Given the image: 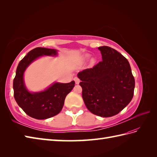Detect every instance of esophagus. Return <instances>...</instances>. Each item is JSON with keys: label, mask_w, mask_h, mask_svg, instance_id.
<instances>
[{"label": "esophagus", "mask_w": 157, "mask_h": 157, "mask_svg": "<svg viewBox=\"0 0 157 157\" xmlns=\"http://www.w3.org/2000/svg\"><path fill=\"white\" fill-rule=\"evenodd\" d=\"M74 80H75V83L76 85H78V84H79V82H80V79L78 78V77H75V78H74Z\"/></svg>", "instance_id": "esophagus-1"}]
</instances>
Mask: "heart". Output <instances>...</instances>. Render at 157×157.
<instances>
[{
	"label": "heart",
	"instance_id": "obj_1",
	"mask_svg": "<svg viewBox=\"0 0 157 157\" xmlns=\"http://www.w3.org/2000/svg\"><path fill=\"white\" fill-rule=\"evenodd\" d=\"M89 58V55H86V58Z\"/></svg>",
	"mask_w": 157,
	"mask_h": 157
}]
</instances>
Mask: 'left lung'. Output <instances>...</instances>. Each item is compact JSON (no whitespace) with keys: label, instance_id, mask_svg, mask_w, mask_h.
I'll list each match as a JSON object with an SVG mask.
<instances>
[{"label":"left lung","instance_id":"8db88e82","mask_svg":"<svg viewBox=\"0 0 157 157\" xmlns=\"http://www.w3.org/2000/svg\"><path fill=\"white\" fill-rule=\"evenodd\" d=\"M102 61L78 74L82 96L87 109L107 117L120 113L134 95L135 81L129 62L120 52L108 46L98 48Z\"/></svg>","mask_w":157,"mask_h":157}]
</instances>
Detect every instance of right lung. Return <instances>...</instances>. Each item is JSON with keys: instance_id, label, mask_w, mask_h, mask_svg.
<instances>
[{"instance_id": "1", "label": "right lung", "mask_w": 157, "mask_h": 157, "mask_svg": "<svg viewBox=\"0 0 157 157\" xmlns=\"http://www.w3.org/2000/svg\"><path fill=\"white\" fill-rule=\"evenodd\" d=\"M56 54V50L54 49L34 48L19 62L13 80L14 97L24 112L35 119H48L60 113L66 97L75 86V82L72 81L69 83L56 82L40 93H31L26 89L23 82V72L26 68L41 56Z\"/></svg>"}]
</instances>
